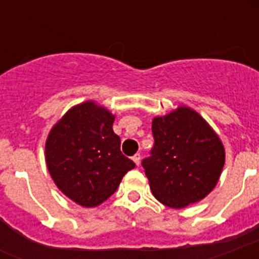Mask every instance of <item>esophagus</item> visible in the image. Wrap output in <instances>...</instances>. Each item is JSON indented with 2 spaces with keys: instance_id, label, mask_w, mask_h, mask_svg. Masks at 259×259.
Returning a JSON list of instances; mask_svg holds the SVG:
<instances>
[{
  "instance_id": "obj_1",
  "label": "esophagus",
  "mask_w": 259,
  "mask_h": 259,
  "mask_svg": "<svg viewBox=\"0 0 259 259\" xmlns=\"http://www.w3.org/2000/svg\"><path fill=\"white\" fill-rule=\"evenodd\" d=\"M133 161L136 162V165H140V162H141V154H140V153L134 154Z\"/></svg>"
}]
</instances>
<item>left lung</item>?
Listing matches in <instances>:
<instances>
[{"label": "left lung", "mask_w": 259, "mask_h": 259, "mask_svg": "<svg viewBox=\"0 0 259 259\" xmlns=\"http://www.w3.org/2000/svg\"><path fill=\"white\" fill-rule=\"evenodd\" d=\"M154 145L142 160L150 189L160 203L184 208L204 199L225 165L221 138L195 110L180 106L152 122Z\"/></svg>", "instance_id": "left-lung-1"}]
</instances>
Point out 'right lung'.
Returning <instances> with one entry per match:
<instances>
[{"mask_svg":"<svg viewBox=\"0 0 259 259\" xmlns=\"http://www.w3.org/2000/svg\"><path fill=\"white\" fill-rule=\"evenodd\" d=\"M114 118L95 102H83L68 110L47 138L46 161L52 180L82 207L107 200L136 166L122 154Z\"/></svg>","mask_w":259,"mask_h":259,"instance_id":"1","label":"right lung"}]
</instances>
